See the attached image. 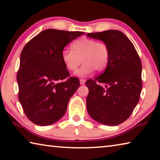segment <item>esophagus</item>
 Listing matches in <instances>:
<instances>
[{"label": "esophagus", "instance_id": "esophagus-1", "mask_svg": "<svg viewBox=\"0 0 160 160\" xmlns=\"http://www.w3.org/2000/svg\"><path fill=\"white\" fill-rule=\"evenodd\" d=\"M85 80H84V79H80V85H84V84H85Z\"/></svg>", "mask_w": 160, "mask_h": 160}]
</instances>
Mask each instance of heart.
Masks as SVG:
<instances>
[{"mask_svg": "<svg viewBox=\"0 0 160 160\" xmlns=\"http://www.w3.org/2000/svg\"><path fill=\"white\" fill-rule=\"evenodd\" d=\"M70 48L71 50L64 49L62 51V61L70 72H75L82 61V67L76 72L79 77H85L94 70L97 72L103 71L109 63V48L104 42L81 37L72 42Z\"/></svg>", "mask_w": 160, "mask_h": 160, "instance_id": "b5f03b06", "label": "heart"}]
</instances>
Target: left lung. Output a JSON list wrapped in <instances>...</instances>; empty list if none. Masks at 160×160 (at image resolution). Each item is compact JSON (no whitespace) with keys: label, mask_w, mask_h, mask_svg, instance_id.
Masks as SVG:
<instances>
[{"label":"left lung","mask_w":160,"mask_h":160,"mask_svg":"<svg viewBox=\"0 0 160 160\" xmlns=\"http://www.w3.org/2000/svg\"><path fill=\"white\" fill-rule=\"evenodd\" d=\"M109 48V63L102 75L86 81L87 109L94 120L117 126L131 116L142 90V64L132 43L123 32L107 30L88 33Z\"/></svg>","instance_id":"left-lung-1"}]
</instances>
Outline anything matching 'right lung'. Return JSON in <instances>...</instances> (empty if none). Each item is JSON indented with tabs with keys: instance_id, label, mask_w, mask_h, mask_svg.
Here are the masks:
<instances>
[{
	"instance_id": "obj_1",
	"label": "right lung",
	"mask_w": 160,
	"mask_h": 160,
	"mask_svg": "<svg viewBox=\"0 0 160 160\" xmlns=\"http://www.w3.org/2000/svg\"><path fill=\"white\" fill-rule=\"evenodd\" d=\"M85 33L49 29L27 43L17 73L18 98L24 112L38 126H48L63 117L80 82L61 59L64 47ZM66 79V81H64Z\"/></svg>"
}]
</instances>
